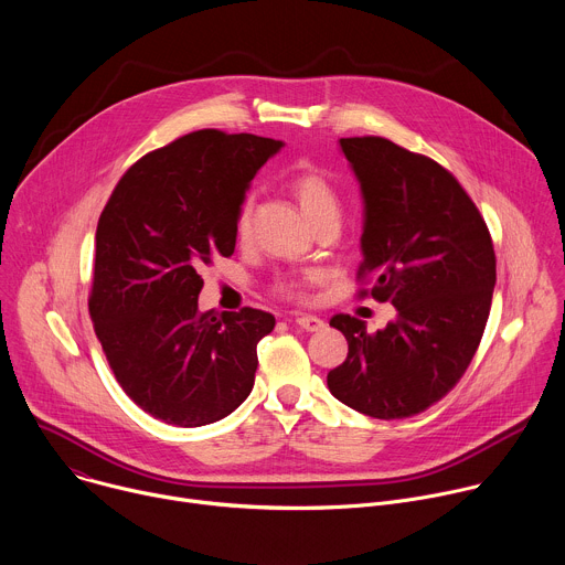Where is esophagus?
<instances>
[{
    "label": "esophagus",
    "mask_w": 565,
    "mask_h": 565,
    "mask_svg": "<svg viewBox=\"0 0 565 565\" xmlns=\"http://www.w3.org/2000/svg\"><path fill=\"white\" fill-rule=\"evenodd\" d=\"M295 324L308 333H317L327 327L324 319H319L317 315H297L295 317Z\"/></svg>",
    "instance_id": "esophagus-1"
}]
</instances>
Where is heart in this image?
<instances>
[{
  "label": "heart",
  "mask_w": 565,
  "mask_h": 565,
  "mask_svg": "<svg viewBox=\"0 0 565 565\" xmlns=\"http://www.w3.org/2000/svg\"><path fill=\"white\" fill-rule=\"evenodd\" d=\"M292 194L312 227L319 223L340 218V194L324 174H319L315 170L301 172L292 181ZM250 227H253V201H246L238 210L234 232L241 241H246L250 236ZM315 279H317L315 273H303L301 277L279 279L277 292L288 299H301L306 292V286L312 284Z\"/></svg>",
  "instance_id": "1"
}]
</instances>
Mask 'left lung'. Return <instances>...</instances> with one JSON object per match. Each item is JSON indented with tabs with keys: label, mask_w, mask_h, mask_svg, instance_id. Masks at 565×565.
<instances>
[{
	"label": "left lung",
	"mask_w": 565,
	"mask_h": 565,
	"mask_svg": "<svg viewBox=\"0 0 565 565\" xmlns=\"http://www.w3.org/2000/svg\"><path fill=\"white\" fill-rule=\"evenodd\" d=\"M340 149L364 201L358 277L397 317L366 333L362 319L335 315L349 355L327 382L364 416L409 418L456 386L480 344L497 284L492 236L436 160L380 136L340 138Z\"/></svg>",
	"instance_id": "1"
}]
</instances>
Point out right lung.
Returning <instances> with one entry per match:
<instances>
[{
  "instance_id": "add662e5",
  "label": "right lung",
  "mask_w": 565,
  "mask_h": 565,
  "mask_svg": "<svg viewBox=\"0 0 565 565\" xmlns=\"http://www.w3.org/2000/svg\"><path fill=\"white\" fill-rule=\"evenodd\" d=\"M281 147L255 134H188L134 163L100 214L94 329L122 391L168 425L216 423L253 391L275 317L201 312V270L234 253L250 181Z\"/></svg>"
}]
</instances>
